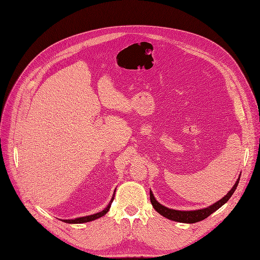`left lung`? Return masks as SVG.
<instances>
[{
    "mask_svg": "<svg viewBox=\"0 0 260 260\" xmlns=\"http://www.w3.org/2000/svg\"><path fill=\"white\" fill-rule=\"evenodd\" d=\"M240 175L238 179L236 180L235 185L233 186V188L229 191L228 194L223 197L221 200H219L218 202L214 203V204L206 207V208H202V209H197V210H176V209H171V208H168L164 205H161L159 202H157V200L155 199L154 194L152 191L150 190V199H151V203L154 207V209L158 212L160 213L162 217L169 219V220H172V221H176V222H180V223H197L200 222L202 220L206 219L207 217H209L211 213H213L216 210H218L221 206H223L225 203H226L231 197L233 196V193L235 192V190L238 186L239 183V179H240Z\"/></svg>",
    "mask_w": 260,
    "mask_h": 260,
    "instance_id": "8db88e82",
    "label": "left lung"
}]
</instances>
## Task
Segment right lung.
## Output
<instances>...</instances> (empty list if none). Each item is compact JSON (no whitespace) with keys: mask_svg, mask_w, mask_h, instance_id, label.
Returning <instances> with one entry per match:
<instances>
[{"mask_svg":"<svg viewBox=\"0 0 260 260\" xmlns=\"http://www.w3.org/2000/svg\"><path fill=\"white\" fill-rule=\"evenodd\" d=\"M115 192H116V190H115ZM114 198H115V193H114V196H112V198H111V200H110V202H109V204L107 205V207H106L105 209H103L102 211H100V212H98V213L90 214V216H86V217L75 218V219H70V220H61V221L66 222V223H70V224H82V223H86V222H90V221L96 220V219H99V218H101V217L105 216V214L108 212V210H109V208H110V206H111V203H112V201H114Z\"/></svg>","mask_w":260,"mask_h":260,"instance_id":"right-lung-1","label":"right lung"}]
</instances>
